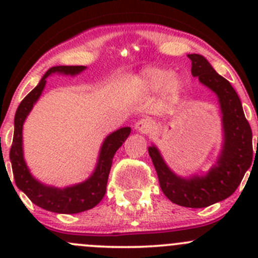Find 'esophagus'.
Segmentation results:
<instances>
[{"instance_id":"1","label":"esophagus","mask_w":258,"mask_h":258,"mask_svg":"<svg viewBox=\"0 0 258 258\" xmlns=\"http://www.w3.org/2000/svg\"><path fill=\"white\" fill-rule=\"evenodd\" d=\"M135 128H136V131L141 132V134L148 135L153 131V123L148 118H142L136 122Z\"/></svg>"}]
</instances>
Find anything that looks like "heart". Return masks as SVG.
<instances>
[{"label":"heart","mask_w":258,"mask_h":258,"mask_svg":"<svg viewBox=\"0 0 258 258\" xmlns=\"http://www.w3.org/2000/svg\"><path fill=\"white\" fill-rule=\"evenodd\" d=\"M140 79L146 91H162V97L167 103L176 102L183 90V82L177 75L162 67H147L141 72Z\"/></svg>","instance_id":"obj_1"}]
</instances>
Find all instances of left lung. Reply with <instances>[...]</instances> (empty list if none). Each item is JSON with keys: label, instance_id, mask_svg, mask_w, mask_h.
I'll list each match as a JSON object with an SVG mask.
<instances>
[{"label": "left lung", "instance_id": "left-lung-1", "mask_svg": "<svg viewBox=\"0 0 258 258\" xmlns=\"http://www.w3.org/2000/svg\"><path fill=\"white\" fill-rule=\"evenodd\" d=\"M192 76L218 96L222 111L225 144L217 165L206 176L181 178L166 166L155 146L148 147L157 172L160 187L173 204L191 209H202L226 200L240 186L252 163V131L246 119L241 101L227 80L217 74L201 54H188Z\"/></svg>", "mask_w": 258, "mask_h": 258}]
</instances>
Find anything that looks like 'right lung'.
Wrapping results in <instances>:
<instances>
[{
  "label": "right lung",
  "mask_w": 258,
  "mask_h": 258,
  "mask_svg": "<svg viewBox=\"0 0 258 258\" xmlns=\"http://www.w3.org/2000/svg\"><path fill=\"white\" fill-rule=\"evenodd\" d=\"M85 66H56L49 69L35 88L21 101L15 114V132L10 150V160L12 163L16 186L35 205L43 210L56 213H79L93 209L106 194L108 175H110L112 158L116 151L128 137L131 128L123 127L112 132L101 147L100 158L95 172L87 181L76 186L59 189L54 187L43 186L31 176L22 153V126L26 117L32 110L33 105L42 93L46 85V79L51 74L59 72L64 75H77L83 71Z\"/></svg>",
  "instance_id": "1"
}]
</instances>
